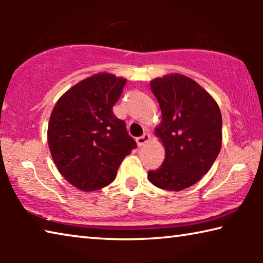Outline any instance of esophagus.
<instances>
[{
    "label": "esophagus",
    "mask_w": 263,
    "mask_h": 263,
    "mask_svg": "<svg viewBox=\"0 0 263 263\" xmlns=\"http://www.w3.org/2000/svg\"><path fill=\"white\" fill-rule=\"evenodd\" d=\"M149 139H151L149 133H144L141 137L137 138V144H138V146H144L145 144H147Z\"/></svg>",
    "instance_id": "esophagus-1"
}]
</instances>
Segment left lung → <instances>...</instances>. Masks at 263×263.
<instances>
[{
    "label": "left lung",
    "instance_id": "obj_1",
    "mask_svg": "<svg viewBox=\"0 0 263 263\" xmlns=\"http://www.w3.org/2000/svg\"><path fill=\"white\" fill-rule=\"evenodd\" d=\"M162 122L155 130L164 145L161 167L148 171L160 189L180 191L205 175L221 147V114L208 91L194 80L169 74L151 81Z\"/></svg>",
    "mask_w": 263,
    "mask_h": 263
}]
</instances>
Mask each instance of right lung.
<instances>
[{"mask_svg":"<svg viewBox=\"0 0 263 263\" xmlns=\"http://www.w3.org/2000/svg\"><path fill=\"white\" fill-rule=\"evenodd\" d=\"M125 83L112 74L92 75L66 91L52 111L48 147L61 175L75 188L94 191L110 184L137 147L125 122L112 111Z\"/></svg>","mask_w":263,"mask_h":263,"instance_id":"add662e5","label":"right lung"}]
</instances>
